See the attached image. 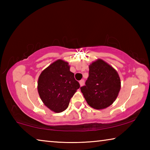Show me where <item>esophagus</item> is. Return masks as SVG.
<instances>
[{
  "label": "esophagus",
  "mask_w": 150,
  "mask_h": 150,
  "mask_svg": "<svg viewBox=\"0 0 150 150\" xmlns=\"http://www.w3.org/2000/svg\"><path fill=\"white\" fill-rule=\"evenodd\" d=\"M84 83H85L84 79H82V80H81V81H79V84H80L81 86H83V85H84Z\"/></svg>",
  "instance_id": "1"
}]
</instances>
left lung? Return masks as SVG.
Returning <instances> with one entry per match:
<instances>
[{"label":"left lung","instance_id":"obj_1","mask_svg":"<svg viewBox=\"0 0 150 150\" xmlns=\"http://www.w3.org/2000/svg\"><path fill=\"white\" fill-rule=\"evenodd\" d=\"M120 83L116 71L103 60L98 59L89 65L88 77L81 91L88 105L100 110L108 107L116 100Z\"/></svg>","mask_w":150,"mask_h":150}]
</instances>
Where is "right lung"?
Returning a JSON list of instances; mask_svg holds the SVG:
<instances>
[{
  "label": "right lung",
  "mask_w": 150,
  "mask_h": 150,
  "mask_svg": "<svg viewBox=\"0 0 150 150\" xmlns=\"http://www.w3.org/2000/svg\"><path fill=\"white\" fill-rule=\"evenodd\" d=\"M79 87L68 63L62 59L57 60L43 71L38 82L42 100L55 112H62L68 107L71 98Z\"/></svg>",
  "instance_id": "right-lung-1"
}]
</instances>
